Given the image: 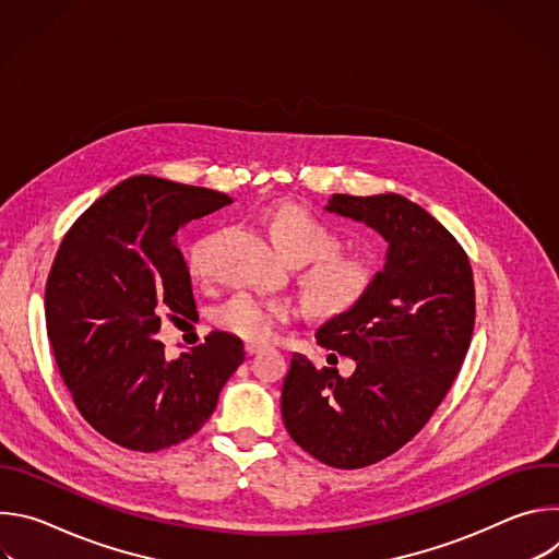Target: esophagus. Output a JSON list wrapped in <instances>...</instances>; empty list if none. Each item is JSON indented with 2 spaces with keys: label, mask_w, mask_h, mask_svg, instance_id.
Here are the masks:
<instances>
[{
  "label": "esophagus",
  "mask_w": 559,
  "mask_h": 559,
  "mask_svg": "<svg viewBox=\"0 0 559 559\" xmlns=\"http://www.w3.org/2000/svg\"><path fill=\"white\" fill-rule=\"evenodd\" d=\"M265 347L263 345H257V343H246V352H248V356H254V354H259V352H263Z\"/></svg>",
  "instance_id": "34e87169"
}]
</instances>
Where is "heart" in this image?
Listing matches in <instances>:
<instances>
[{
    "label": "heart",
    "mask_w": 559,
    "mask_h": 559,
    "mask_svg": "<svg viewBox=\"0 0 559 559\" xmlns=\"http://www.w3.org/2000/svg\"><path fill=\"white\" fill-rule=\"evenodd\" d=\"M274 243L294 263H307L302 287L307 300L321 313L338 316L354 309L376 283V261L362 252H343L341 236L307 207L276 203L265 212ZM218 231L199 236L188 248V272L205 278L212 272V254ZM292 318V305L281 298L236 294L214 311V323L248 343H270Z\"/></svg>",
    "instance_id": "b5f03b06"
}]
</instances>
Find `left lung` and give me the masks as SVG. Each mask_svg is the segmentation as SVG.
Returning a JSON list of instances; mask_svg holds the SVG:
<instances>
[{
  "mask_svg": "<svg viewBox=\"0 0 559 559\" xmlns=\"http://www.w3.org/2000/svg\"><path fill=\"white\" fill-rule=\"evenodd\" d=\"M328 210L378 229L386 263L354 309L316 332L356 360L354 373L294 354L281 414L309 455L362 468L405 447L444 401L471 345L475 287L453 234L405 197L334 194Z\"/></svg>",
  "mask_w": 559,
  "mask_h": 559,
  "instance_id": "1",
  "label": "left lung"
}]
</instances>
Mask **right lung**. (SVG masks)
Listing matches in <instances>:
<instances>
[{"label":"right lung","instance_id":"right-lung-1","mask_svg":"<svg viewBox=\"0 0 559 559\" xmlns=\"http://www.w3.org/2000/svg\"><path fill=\"white\" fill-rule=\"evenodd\" d=\"M229 203L216 190L130 177L79 216L57 250L44 298L55 362L79 414L123 449L154 453L194 436L246 360L227 332L175 360L154 341L164 316L197 318L177 231Z\"/></svg>","mask_w":559,"mask_h":559}]
</instances>
